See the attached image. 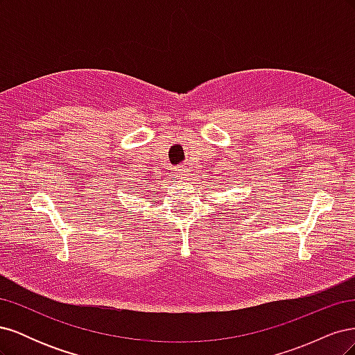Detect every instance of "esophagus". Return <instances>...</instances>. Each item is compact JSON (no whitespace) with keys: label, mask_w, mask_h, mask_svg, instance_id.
<instances>
[{"label":"esophagus","mask_w":355,"mask_h":355,"mask_svg":"<svg viewBox=\"0 0 355 355\" xmlns=\"http://www.w3.org/2000/svg\"><path fill=\"white\" fill-rule=\"evenodd\" d=\"M176 173H178V178H179V179H185V178H187V175H188V168H187V166H180V167H178Z\"/></svg>","instance_id":"34e87169"}]
</instances>
